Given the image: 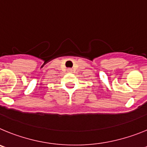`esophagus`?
<instances>
[{"label": "esophagus", "instance_id": "1", "mask_svg": "<svg viewBox=\"0 0 147 147\" xmlns=\"http://www.w3.org/2000/svg\"><path fill=\"white\" fill-rule=\"evenodd\" d=\"M67 71H68L69 72H72V69L69 68V69H67Z\"/></svg>", "mask_w": 147, "mask_h": 147}]
</instances>
